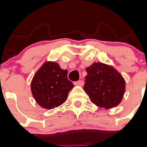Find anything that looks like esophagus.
<instances>
[{"mask_svg":"<svg viewBox=\"0 0 147 147\" xmlns=\"http://www.w3.org/2000/svg\"><path fill=\"white\" fill-rule=\"evenodd\" d=\"M75 85H79V86H82L83 84H84V82L82 81V80H79V81L77 82H75L74 83Z\"/></svg>","mask_w":147,"mask_h":147,"instance_id":"1","label":"esophagus"}]
</instances>
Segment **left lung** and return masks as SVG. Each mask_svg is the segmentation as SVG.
Wrapping results in <instances>:
<instances>
[{"label": "left lung", "instance_id": "left-lung-1", "mask_svg": "<svg viewBox=\"0 0 147 147\" xmlns=\"http://www.w3.org/2000/svg\"><path fill=\"white\" fill-rule=\"evenodd\" d=\"M84 90L93 104L106 110L116 107L125 93V81L113 67L94 62L86 68Z\"/></svg>", "mask_w": 147, "mask_h": 147}]
</instances>
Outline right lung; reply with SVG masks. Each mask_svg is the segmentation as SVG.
<instances>
[{
	"mask_svg": "<svg viewBox=\"0 0 147 147\" xmlns=\"http://www.w3.org/2000/svg\"><path fill=\"white\" fill-rule=\"evenodd\" d=\"M67 71L58 63L45 62L35 73L31 90L36 102L42 108L54 109L67 100L68 93L74 85L67 80Z\"/></svg>",
	"mask_w": 147,
	"mask_h": 147,
	"instance_id": "1",
	"label": "right lung"
}]
</instances>
